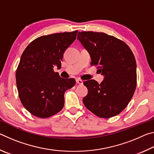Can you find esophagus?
<instances>
[{"mask_svg":"<svg viewBox=\"0 0 154 154\" xmlns=\"http://www.w3.org/2000/svg\"><path fill=\"white\" fill-rule=\"evenodd\" d=\"M76 82H77V84H79V85H83V81L81 80V79H77Z\"/></svg>","mask_w":154,"mask_h":154,"instance_id":"esophagus-1","label":"esophagus"}]
</instances>
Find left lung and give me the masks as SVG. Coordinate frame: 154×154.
<instances>
[{"label":"left lung","instance_id":"8db88e82","mask_svg":"<svg viewBox=\"0 0 154 154\" xmlns=\"http://www.w3.org/2000/svg\"><path fill=\"white\" fill-rule=\"evenodd\" d=\"M91 57V64L98 66L104 76L83 84L88 93L83 99L88 109L100 118L116 116L126 107L137 85V64L131 49L123 41L103 32H79L77 35Z\"/></svg>","mask_w":154,"mask_h":154}]
</instances>
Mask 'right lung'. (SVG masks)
Returning a JSON list of instances; mask_svg holds the SVG:
<instances>
[{"label":"right lung","mask_w":154,"mask_h":154,"mask_svg":"<svg viewBox=\"0 0 154 154\" xmlns=\"http://www.w3.org/2000/svg\"><path fill=\"white\" fill-rule=\"evenodd\" d=\"M77 32L41 36L23 52L16 71L17 88L22 105L35 116L49 118L63 108L65 91L74 86L75 80L60 77L54 66H61L64 51Z\"/></svg>","instance_id":"right-lung-1"}]
</instances>
